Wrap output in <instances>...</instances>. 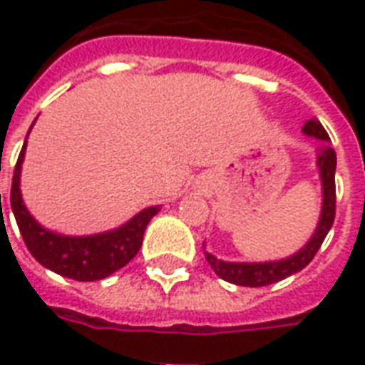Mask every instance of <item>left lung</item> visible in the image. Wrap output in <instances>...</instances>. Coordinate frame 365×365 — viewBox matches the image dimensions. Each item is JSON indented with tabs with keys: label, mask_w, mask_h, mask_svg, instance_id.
Here are the masks:
<instances>
[{
	"label": "left lung",
	"mask_w": 365,
	"mask_h": 365,
	"mask_svg": "<svg viewBox=\"0 0 365 365\" xmlns=\"http://www.w3.org/2000/svg\"><path fill=\"white\" fill-rule=\"evenodd\" d=\"M302 132L307 136H314L320 140L318 144V168H320V178H322V215H320V223L316 227L314 235L308 241L297 255H292L289 259L272 262H225L215 259L213 255L205 251V259H207L209 267L215 271L217 277H221L227 282H233L239 287H267L272 282L287 279L294 272L302 271L308 262L314 259L318 253L320 245L324 243L326 235L330 231V227L336 217V182H334V174H336V152L330 148V136L324 130L320 122L312 118V120L304 122Z\"/></svg>",
	"instance_id": "1"
}]
</instances>
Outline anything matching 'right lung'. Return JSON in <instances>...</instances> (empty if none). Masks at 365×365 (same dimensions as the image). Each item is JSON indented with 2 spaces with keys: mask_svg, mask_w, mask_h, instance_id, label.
<instances>
[{
  "mask_svg": "<svg viewBox=\"0 0 365 365\" xmlns=\"http://www.w3.org/2000/svg\"><path fill=\"white\" fill-rule=\"evenodd\" d=\"M23 156H25V144L19 152L14 180H11V209L29 253L43 267L68 279L86 282V280H101L108 277L136 257L142 247L148 223L160 211V207L144 209L136 217L130 219L126 225L108 233L91 237H65L51 233L43 229L23 205L21 191H19Z\"/></svg>",
  "mask_w": 365,
  "mask_h": 365,
  "instance_id": "1",
  "label": "right lung"
}]
</instances>
